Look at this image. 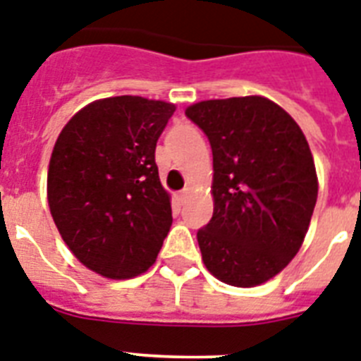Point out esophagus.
<instances>
[{"instance_id": "obj_1", "label": "esophagus", "mask_w": 361, "mask_h": 361, "mask_svg": "<svg viewBox=\"0 0 361 361\" xmlns=\"http://www.w3.org/2000/svg\"><path fill=\"white\" fill-rule=\"evenodd\" d=\"M188 199V190H183V192L175 193V201H177V204H184Z\"/></svg>"}]
</instances>
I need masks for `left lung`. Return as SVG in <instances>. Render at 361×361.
<instances>
[{
  "label": "left lung",
  "mask_w": 361,
  "mask_h": 361,
  "mask_svg": "<svg viewBox=\"0 0 361 361\" xmlns=\"http://www.w3.org/2000/svg\"><path fill=\"white\" fill-rule=\"evenodd\" d=\"M186 116L214 157V214L197 231L202 262L225 284H264L299 252L317 201L305 134L260 95L201 101Z\"/></svg>",
  "instance_id": "8db88e82"
}]
</instances>
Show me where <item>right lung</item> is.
Here are the masks:
<instances>
[{"instance_id": "obj_1", "label": "right lung", "mask_w": 361, "mask_h": 361, "mask_svg": "<svg viewBox=\"0 0 361 361\" xmlns=\"http://www.w3.org/2000/svg\"><path fill=\"white\" fill-rule=\"evenodd\" d=\"M175 105L138 95L94 101L66 123L53 147L47 201L80 264L106 279L153 266L171 227V202L154 149Z\"/></svg>"}]
</instances>
